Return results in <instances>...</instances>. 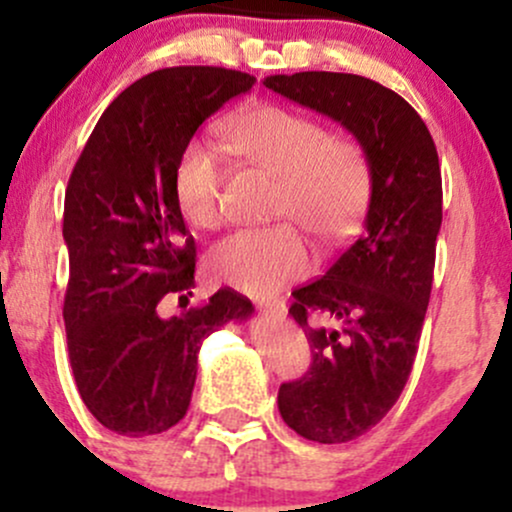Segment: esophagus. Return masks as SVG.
<instances>
[{
    "mask_svg": "<svg viewBox=\"0 0 512 512\" xmlns=\"http://www.w3.org/2000/svg\"><path fill=\"white\" fill-rule=\"evenodd\" d=\"M257 308L262 310V313H272V315H284L286 313V303L284 301H260V305Z\"/></svg>",
    "mask_w": 512,
    "mask_h": 512,
    "instance_id": "obj_1",
    "label": "esophagus"
}]
</instances>
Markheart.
<instances>
[{
	"instance_id": "1",
	"label": "heart",
	"mask_w": 512,
	"mask_h": 512,
	"mask_svg": "<svg viewBox=\"0 0 512 512\" xmlns=\"http://www.w3.org/2000/svg\"><path fill=\"white\" fill-rule=\"evenodd\" d=\"M226 137L245 161L281 178L276 216L296 219L322 240L349 238L370 197L366 149L346 134H330L315 117L281 105H255L226 122ZM223 158L207 139H192L173 170L180 214L197 228L223 221ZM313 267V248L293 223L250 228L223 238L209 255V272L252 293L281 289Z\"/></svg>"
}]
</instances>
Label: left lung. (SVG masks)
<instances>
[{"label": "left lung", "instance_id": "1", "mask_svg": "<svg viewBox=\"0 0 512 512\" xmlns=\"http://www.w3.org/2000/svg\"><path fill=\"white\" fill-rule=\"evenodd\" d=\"M264 86L349 129L370 161L363 233L325 276L291 293L313 363L279 387L281 419L298 436L349 443L395 407L414 366L443 221L438 151L419 113L366 76L274 74Z\"/></svg>", "mask_w": 512, "mask_h": 512}]
</instances>
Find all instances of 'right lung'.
Returning a JSON list of instances; mask_svg holds the SVG:
<instances>
[{"mask_svg":"<svg viewBox=\"0 0 512 512\" xmlns=\"http://www.w3.org/2000/svg\"><path fill=\"white\" fill-rule=\"evenodd\" d=\"M255 76L223 67H170L134 81L108 105L72 170L62 236L69 363L84 404L120 436L168 431L187 414L202 339L252 303L219 289L166 317L168 298L195 286V238L173 195L190 139Z\"/></svg>","mask_w":512,"mask_h":512,"instance_id":"add662e5","label":"right lung"}]
</instances>
